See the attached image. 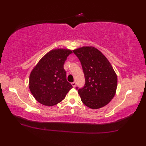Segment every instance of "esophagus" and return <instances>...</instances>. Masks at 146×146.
<instances>
[{
  "instance_id": "obj_1",
  "label": "esophagus",
  "mask_w": 146,
  "mask_h": 146,
  "mask_svg": "<svg viewBox=\"0 0 146 146\" xmlns=\"http://www.w3.org/2000/svg\"><path fill=\"white\" fill-rule=\"evenodd\" d=\"M71 85H72V86L74 87V88H75L76 87V82H72V83H71Z\"/></svg>"
}]
</instances>
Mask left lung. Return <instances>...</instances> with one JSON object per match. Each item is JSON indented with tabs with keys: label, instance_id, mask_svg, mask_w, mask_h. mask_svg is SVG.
I'll list each match as a JSON object with an SVG mask.
<instances>
[{
	"label": "left lung",
	"instance_id": "obj_1",
	"mask_svg": "<svg viewBox=\"0 0 146 146\" xmlns=\"http://www.w3.org/2000/svg\"><path fill=\"white\" fill-rule=\"evenodd\" d=\"M82 64L85 78L78 90L82 102L91 109L107 105L116 94L117 77L108 59L98 48L84 46L73 50Z\"/></svg>",
	"mask_w": 146,
	"mask_h": 146
}]
</instances>
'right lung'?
I'll return each instance as SVG.
<instances>
[{
    "label": "right lung",
    "mask_w": 146,
    "mask_h": 146,
    "mask_svg": "<svg viewBox=\"0 0 146 146\" xmlns=\"http://www.w3.org/2000/svg\"><path fill=\"white\" fill-rule=\"evenodd\" d=\"M72 53L67 48L53 49L35 66L30 75L29 88L38 102L46 106L56 105L72 88L66 80L63 68L67 57Z\"/></svg>",
    "instance_id": "obj_1"
}]
</instances>
